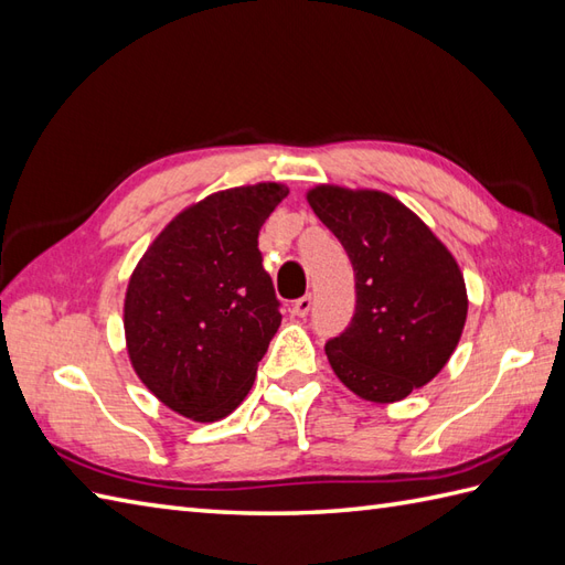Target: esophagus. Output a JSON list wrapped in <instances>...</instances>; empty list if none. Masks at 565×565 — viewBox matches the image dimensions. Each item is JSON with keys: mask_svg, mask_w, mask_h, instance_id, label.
<instances>
[{"mask_svg": "<svg viewBox=\"0 0 565 565\" xmlns=\"http://www.w3.org/2000/svg\"><path fill=\"white\" fill-rule=\"evenodd\" d=\"M310 308H312V298L303 296V298H298L296 303H294L291 315H296V318H306V315L310 312Z\"/></svg>", "mask_w": 565, "mask_h": 565, "instance_id": "esophagus-1", "label": "esophagus"}]
</instances>
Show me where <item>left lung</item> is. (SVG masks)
<instances>
[{
  "label": "left lung",
  "mask_w": 565,
  "mask_h": 565,
  "mask_svg": "<svg viewBox=\"0 0 565 565\" xmlns=\"http://www.w3.org/2000/svg\"><path fill=\"white\" fill-rule=\"evenodd\" d=\"M308 204L351 259L356 310L324 344L337 377L361 399L390 404L448 363L467 320L460 267L426 223L377 190L318 185Z\"/></svg>",
  "instance_id": "obj_1"
}]
</instances>
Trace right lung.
Here are the masks:
<instances>
[{"mask_svg":"<svg viewBox=\"0 0 565 565\" xmlns=\"http://www.w3.org/2000/svg\"><path fill=\"white\" fill-rule=\"evenodd\" d=\"M286 194L279 182L209 194L168 223L129 277L132 369L168 409L192 422H218L245 399L279 330L257 235Z\"/></svg>","mask_w":565,"mask_h":565,"instance_id":"add662e5","label":"right lung"}]
</instances>
